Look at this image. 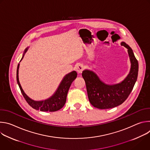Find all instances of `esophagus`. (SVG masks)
<instances>
[{
    "mask_svg": "<svg viewBox=\"0 0 150 150\" xmlns=\"http://www.w3.org/2000/svg\"><path fill=\"white\" fill-rule=\"evenodd\" d=\"M83 69V66L81 65V64H79L76 68V71L78 74H81Z\"/></svg>",
    "mask_w": 150,
    "mask_h": 150,
    "instance_id": "1",
    "label": "esophagus"
}]
</instances>
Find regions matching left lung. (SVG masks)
<instances>
[{
	"instance_id": "1",
	"label": "left lung",
	"mask_w": 150,
	"mask_h": 150,
	"mask_svg": "<svg viewBox=\"0 0 150 150\" xmlns=\"http://www.w3.org/2000/svg\"><path fill=\"white\" fill-rule=\"evenodd\" d=\"M120 45L127 49L131 62L130 71L120 82L110 85L102 81L93 71L85 69L82 76L86 83L88 97L94 108L106 109L115 108L122 104L131 93L138 74V62L132 49L126 42Z\"/></svg>"
}]
</instances>
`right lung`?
I'll use <instances>...</instances> for the list:
<instances>
[{
	"mask_svg": "<svg viewBox=\"0 0 150 150\" xmlns=\"http://www.w3.org/2000/svg\"><path fill=\"white\" fill-rule=\"evenodd\" d=\"M28 47L25 49L23 56L21 58L20 62L23 60L25 53L27 52ZM19 63L18 65L16 70V81L19 85V87L23 95L24 98L28 103V104L35 110H40L41 112H56L62 109L65 105L67 101V94L72 82L76 79L77 73L74 71L67 74L63 77L60 82L59 87L54 92V93L47 99L41 101H35L30 98L24 91L19 81Z\"/></svg>",
	"mask_w": 150,
	"mask_h": 150,
	"instance_id": "add662e5",
	"label": "right lung"
}]
</instances>
